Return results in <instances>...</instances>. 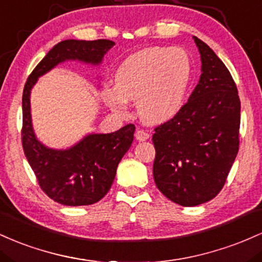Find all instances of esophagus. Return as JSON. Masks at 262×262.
I'll list each match as a JSON object with an SVG mask.
<instances>
[{
	"label": "esophagus",
	"mask_w": 262,
	"mask_h": 262,
	"mask_svg": "<svg viewBox=\"0 0 262 262\" xmlns=\"http://www.w3.org/2000/svg\"><path fill=\"white\" fill-rule=\"evenodd\" d=\"M136 139L139 141H146L149 139V134L145 130H137L136 131Z\"/></svg>",
	"instance_id": "1"
}]
</instances>
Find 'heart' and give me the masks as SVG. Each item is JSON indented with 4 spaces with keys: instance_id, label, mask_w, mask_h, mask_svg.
I'll list each match as a JSON object with an SVG mask.
<instances>
[{
    "instance_id": "obj_1",
    "label": "heart",
    "mask_w": 262,
    "mask_h": 262,
    "mask_svg": "<svg viewBox=\"0 0 262 262\" xmlns=\"http://www.w3.org/2000/svg\"><path fill=\"white\" fill-rule=\"evenodd\" d=\"M192 78V61L184 49L152 47L130 55L116 70L115 88H105L102 98L120 115L127 101H137L140 119L162 123L183 106Z\"/></svg>"
}]
</instances>
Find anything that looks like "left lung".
I'll return each instance as SVG.
<instances>
[{
  "label": "left lung",
  "instance_id": "1",
  "mask_svg": "<svg viewBox=\"0 0 262 262\" xmlns=\"http://www.w3.org/2000/svg\"><path fill=\"white\" fill-rule=\"evenodd\" d=\"M202 75L173 119L155 128L154 178L183 207L209 202L224 187L239 151L240 99L230 72L199 38Z\"/></svg>",
  "mask_w": 262,
  "mask_h": 262
}]
</instances>
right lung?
Masks as SVG:
<instances>
[{
    "label": "right lung",
    "instance_id": "obj_1",
    "mask_svg": "<svg viewBox=\"0 0 262 262\" xmlns=\"http://www.w3.org/2000/svg\"><path fill=\"white\" fill-rule=\"evenodd\" d=\"M114 46L108 39L63 40L34 68L23 89V151L43 192L63 205H90L104 198L134 141L135 126L128 123L113 134L88 135L68 149L48 148L37 140L32 127L31 90L39 76L59 63L80 60L98 66Z\"/></svg>",
    "mask_w": 262,
    "mask_h": 262
}]
</instances>
